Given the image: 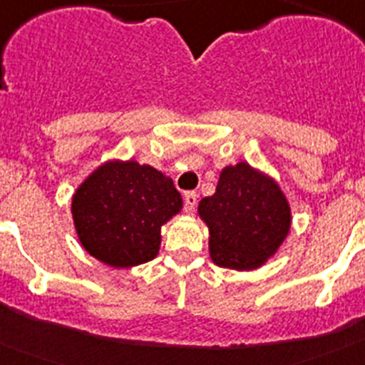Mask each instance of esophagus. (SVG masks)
<instances>
[{
  "instance_id": "1",
  "label": "esophagus",
  "mask_w": 365,
  "mask_h": 365,
  "mask_svg": "<svg viewBox=\"0 0 365 365\" xmlns=\"http://www.w3.org/2000/svg\"><path fill=\"white\" fill-rule=\"evenodd\" d=\"M195 205H197V193L195 192H188L185 195V210L188 212V214H193V210H195Z\"/></svg>"
}]
</instances>
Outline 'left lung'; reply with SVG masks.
<instances>
[{"label": "left lung", "mask_w": 365, "mask_h": 365, "mask_svg": "<svg viewBox=\"0 0 365 365\" xmlns=\"http://www.w3.org/2000/svg\"><path fill=\"white\" fill-rule=\"evenodd\" d=\"M208 250L217 267L256 270L276 256L291 232L289 199L276 179L248 163L225 166L214 195L199 201Z\"/></svg>", "instance_id": "8db88e82"}]
</instances>
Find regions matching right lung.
Here are the masks:
<instances>
[{
	"label": "right lung",
	"mask_w": 365,
	"mask_h": 365,
	"mask_svg": "<svg viewBox=\"0 0 365 365\" xmlns=\"http://www.w3.org/2000/svg\"><path fill=\"white\" fill-rule=\"evenodd\" d=\"M180 210L182 197L172 177L133 159L102 163L71 199L78 241L89 256L113 269L157 257L160 228Z\"/></svg>",
	"instance_id": "obj_1"
}]
</instances>
